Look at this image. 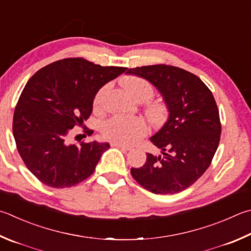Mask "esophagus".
I'll return each mask as SVG.
<instances>
[{
    "label": "esophagus",
    "mask_w": 251,
    "mask_h": 251,
    "mask_svg": "<svg viewBox=\"0 0 251 251\" xmlns=\"http://www.w3.org/2000/svg\"><path fill=\"white\" fill-rule=\"evenodd\" d=\"M112 146H113V147H117V148H121V149H124V150H130L131 149L130 146L120 144V143H112Z\"/></svg>",
    "instance_id": "1"
}]
</instances>
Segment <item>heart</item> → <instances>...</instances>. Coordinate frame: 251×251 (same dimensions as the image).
<instances>
[{"label": "heart", "mask_w": 251, "mask_h": 251, "mask_svg": "<svg viewBox=\"0 0 251 251\" xmlns=\"http://www.w3.org/2000/svg\"><path fill=\"white\" fill-rule=\"evenodd\" d=\"M124 88L131 98L136 101H147L154 93L152 84L139 76H130L123 82ZM108 85H104L95 94L93 105L97 110L103 106L104 98L107 93ZM162 115V108L153 105L149 108V116L157 121ZM148 133V126L143 118L139 117H122L114 116L103 123L102 135L114 143L133 144Z\"/></svg>", "instance_id": "1"}]
</instances>
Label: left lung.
Returning <instances> with one entry per match:
<instances>
[{"label":"left lung","instance_id":"left-lung-1","mask_svg":"<svg viewBox=\"0 0 251 251\" xmlns=\"http://www.w3.org/2000/svg\"><path fill=\"white\" fill-rule=\"evenodd\" d=\"M149 81L162 95L168 120L150 141L161 154L147 153L130 173L154 194H176L192 185L211 165L221 139L220 113L204 82L191 72L166 65L144 66L126 72Z\"/></svg>","mask_w":251,"mask_h":251}]
</instances>
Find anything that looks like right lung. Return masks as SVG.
I'll use <instances>...</instances> for the list:
<instances>
[{
	"instance_id": "right-lung-1",
	"label": "right lung",
	"mask_w": 251,
	"mask_h": 251,
	"mask_svg": "<svg viewBox=\"0 0 251 251\" xmlns=\"http://www.w3.org/2000/svg\"><path fill=\"white\" fill-rule=\"evenodd\" d=\"M127 68L67 58L42 68L27 82L13 117L18 153L33 175L51 188H70L95 170L108 143L70 144L75 126L92 113L95 94ZM93 130H86L89 136Z\"/></svg>"
}]
</instances>
